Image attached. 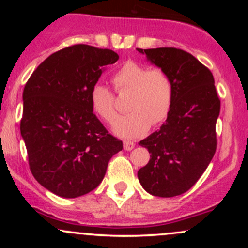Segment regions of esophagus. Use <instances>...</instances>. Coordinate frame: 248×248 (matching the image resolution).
Instances as JSON below:
<instances>
[{
	"label": "esophagus",
	"instance_id": "obj_1",
	"mask_svg": "<svg viewBox=\"0 0 248 248\" xmlns=\"http://www.w3.org/2000/svg\"><path fill=\"white\" fill-rule=\"evenodd\" d=\"M134 147H135V144H134V142H132V141H124V150H127V152H130Z\"/></svg>",
	"mask_w": 248,
	"mask_h": 248
}]
</instances>
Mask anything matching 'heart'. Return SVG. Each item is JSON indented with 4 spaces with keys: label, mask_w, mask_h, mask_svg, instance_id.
<instances>
[{
    "label": "heart",
    "mask_w": 248,
    "mask_h": 248,
    "mask_svg": "<svg viewBox=\"0 0 248 248\" xmlns=\"http://www.w3.org/2000/svg\"><path fill=\"white\" fill-rule=\"evenodd\" d=\"M116 92H129L128 109L113 124V132L120 138L134 139L143 135L150 126L167 119L171 109L173 85L170 77L160 67H149L136 62H126L112 77ZM91 106L102 120L112 122L116 116L114 94L106 86L95 84L91 88Z\"/></svg>",
    "instance_id": "b5f03b06"
}]
</instances>
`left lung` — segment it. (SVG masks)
<instances>
[{"instance_id":"8db88e82","label":"left lung","mask_w":248,"mask_h":248,"mask_svg":"<svg viewBox=\"0 0 248 248\" xmlns=\"http://www.w3.org/2000/svg\"><path fill=\"white\" fill-rule=\"evenodd\" d=\"M138 51L166 71L173 85L166 122L139 143L152 155L138 177L150 195L175 197L195 186L215 155L220 100L211 71L190 53L175 47Z\"/></svg>"}]
</instances>
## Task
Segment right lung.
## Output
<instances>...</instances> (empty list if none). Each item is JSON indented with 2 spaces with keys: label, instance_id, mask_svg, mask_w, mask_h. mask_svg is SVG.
<instances>
[{
  "label": "right lung",
  "instance_id": "right-lung-1",
  "mask_svg": "<svg viewBox=\"0 0 248 248\" xmlns=\"http://www.w3.org/2000/svg\"><path fill=\"white\" fill-rule=\"evenodd\" d=\"M118 53L86 44L57 51L25 84L21 135L36 181L55 195L76 198L94 190L108 162L122 150L93 114L90 93Z\"/></svg>",
  "mask_w": 248,
  "mask_h": 248
}]
</instances>
